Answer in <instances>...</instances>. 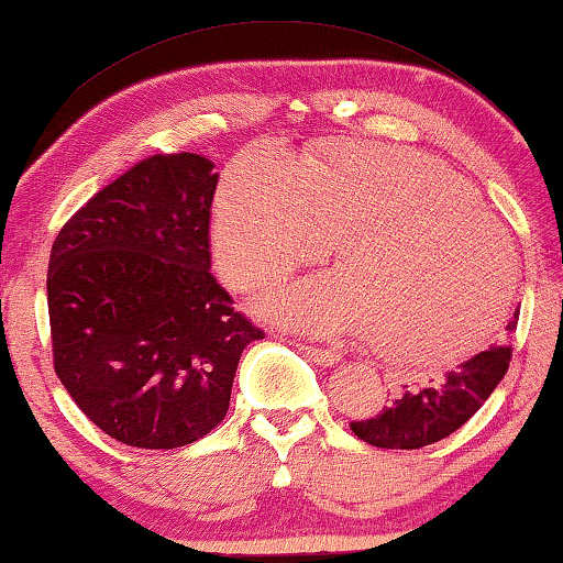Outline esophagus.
Returning a JSON list of instances; mask_svg holds the SVG:
<instances>
[{
	"label": "esophagus",
	"mask_w": 563,
	"mask_h": 563,
	"mask_svg": "<svg viewBox=\"0 0 563 563\" xmlns=\"http://www.w3.org/2000/svg\"><path fill=\"white\" fill-rule=\"evenodd\" d=\"M298 350L305 356H308V360H312L314 364H320V366H334L336 362H340V354L332 352V350H322V346H305V344H300Z\"/></svg>",
	"instance_id": "1"
}]
</instances>
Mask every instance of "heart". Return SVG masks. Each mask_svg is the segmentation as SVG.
Segmentation results:
<instances>
[{"label": "heart", "instance_id": "heart-1", "mask_svg": "<svg viewBox=\"0 0 563 563\" xmlns=\"http://www.w3.org/2000/svg\"><path fill=\"white\" fill-rule=\"evenodd\" d=\"M213 255L229 285L261 288L342 241L346 268L265 295L308 334H374L408 366H445L487 342L512 302L515 258L467 184L423 152L342 145L302 165L275 150L233 162L213 203Z\"/></svg>", "mask_w": 563, "mask_h": 563}]
</instances>
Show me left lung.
I'll return each mask as SVG.
<instances>
[{"label": "left lung", "mask_w": 563, "mask_h": 563, "mask_svg": "<svg viewBox=\"0 0 563 563\" xmlns=\"http://www.w3.org/2000/svg\"><path fill=\"white\" fill-rule=\"evenodd\" d=\"M517 317L519 310L507 320V336L515 334ZM509 360H512L509 340L493 344L455 369H448L441 379L404 391L391 406H384L379 416L354 421L352 433L364 443L388 451H416L443 441L479 411V406L503 382Z\"/></svg>", "instance_id": "8db88e82"}]
</instances>
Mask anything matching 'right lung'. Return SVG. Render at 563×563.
<instances>
[{
    "instance_id": "obj_1",
    "label": "right lung",
    "mask_w": 563,
    "mask_h": 563,
    "mask_svg": "<svg viewBox=\"0 0 563 563\" xmlns=\"http://www.w3.org/2000/svg\"><path fill=\"white\" fill-rule=\"evenodd\" d=\"M213 162H140L58 231L48 258L54 369L100 431L147 451L189 445L229 411L263 340L211 275Z\"/></svg>"
}]
</instances>
